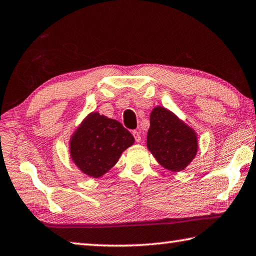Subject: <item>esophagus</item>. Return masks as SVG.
<instances>
[{"label": "esophagus", "mask_w": 256, "mask_h": 256, "mask_svg": "<svg viewBox=\"0 0 256 256\" xmlns=\"http://www.w3.org/2000/svg\"><path fill=\"white\" fill-rule=\"evenodd\" d=\"M132 134H133V136H134V138H136V142H140V141H141L140 132H138V131H133V132H132Z\"/></svg>", "instance_id": "1"}]
</instances>
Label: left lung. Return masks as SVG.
I'll list each match as a JSON object with an SVG mask.
<instances>
[{
	"label": "left lung",
	"mask_w": 256,
	"mask_h": 256,
	"mask_svg": "<svg viewBox=\"0 0 256 256\" xmlns=\"http://www.w3.org/2000/svg\"><path fill=\"white\" fill-rule=\"evenodd\" d=\"M146 146L164 168L180 172L198 152L196 133L164 107H154L150 114Z\"/></svg>",
	"instance_id": "8db88e82"
}]
</instances>
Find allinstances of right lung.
Listing matches in <instances>:
<instances>
[{
    "instance_id": "add662e5",
    "label": "right lung",
    "mask_w": 256,
    "mask_h": 256,
    "mask_svg": "<svg viewBox=\"0 0 256 256\" xmlns=\"http://www.w3.org/2000/svg\"><path fill=\"white\" fill-rule=\"evenodd\" d=\"M134 138L118 120L99 112L86 116L70 141L71 158L82 172L94 178L107 172Z\"/></svg>"
}]
</instances>
